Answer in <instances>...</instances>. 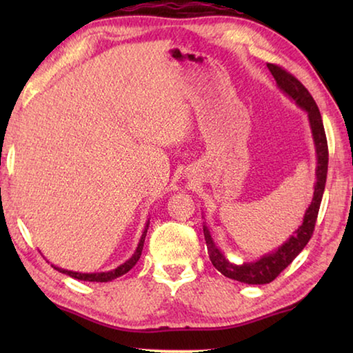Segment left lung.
<instances>
[{"mask_svg": "<svg viewBox=\"0 0 353 353\" xmlns=\"http://www.w3.org/2000/svg\"><path fill=\"white\" fill-rule=\"evenodd\" d=\"M268 68H270L271 74L274 76V79H276L280 92L285 93L292 103H296L297 107H301V109L307 113L316 152V182L313 199L308 204L305 214H303L302 224L299 225L297 229L292 232V235H290L288 240L283 241L279 248L271 250V252H266L265 255H261L260 259H256L254 261H244L241 265H236V263L227 260L223 250H221L218 248V244L214 243L207 223H204V236L212 265L216 268L223 276L248 285H265L272 282V280L302 252V249L307 246V243L313 235L316 218H318L328 168V149L325 130L324 124H322L319 109L318 105H316L313 97L294 76L288 73V71H285L283 68H280L274 63H268Z\"/></svg>", "mask_w": 353, "mask_h": 353, "instance_id": "obj_1", "label": "left lung"}]
</instances>
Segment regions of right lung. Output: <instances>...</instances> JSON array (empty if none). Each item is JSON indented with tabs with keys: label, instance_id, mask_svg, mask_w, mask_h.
Here are the masks:
<instances>
[{
	"label": "right lung",
	"instance_id": "1",
	"mask_svg": "<svg viewBox=\"0 0 353 353\" xmlns=\"http://www.w3.org/2000/svg\"><path fill=\"white\" fill-rule=\"evenodd\" d=\"M148 229H149V219L146 221V225H145V230H143L141 238L139 241V246H137L135 252L132 254L129 260H126L123 263V265H119L118 268L112 271H105V272H77V271H68V270H63V268H59L52 265L54 270H57L59 272L62 274H67V276L77 279V280H83V282H110V280L117 279V277H121L124 274L129 272L132 268L137 265V261L140 260V255H141V250H143V244H145V238L148 234Z\"/></svg>",
	"mask_w": 353,
	"mask_h": 353
}]
</instances>
